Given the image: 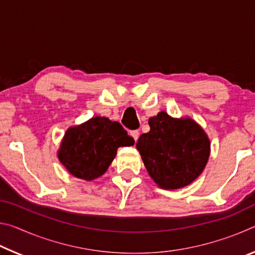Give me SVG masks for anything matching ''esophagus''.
I'll return each instance as SVG.
<instances>
[{"label":"esophagus","mask_w":255,"mask_h":255,"mask_svg":"<svg viewBox=\"0 0 255 255\" xmlns=\"http://www.w3.org/2000/svg\"><path fill=\"white\" fill-rule=\"evenodd\" d=\"M130 136L133 138V139H135V141H137L138 137H139V130H131Z\"/></svg>","instance_id":"34e87169"}]
</instances>
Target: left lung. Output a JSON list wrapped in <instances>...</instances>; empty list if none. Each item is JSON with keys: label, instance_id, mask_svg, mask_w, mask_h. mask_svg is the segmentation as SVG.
Instances as JSON below:
<instances>
[{"label": "left lung", "instance_id": "obj_1", "mask_svg": "<svg viewBox=\"0 0 255 255\" xmlns=\"http://www.w3.org/2000/svg\"><path fill=\"white\" fill-rule=\"evenodd\" d=\"M150 130L136 144L148 174L163 189H180L204 171L210 153L208 137L193 120L159 112L149 119Z\"/></svg>", "mask_w": 255, "mask_h": 255}]
</instances>
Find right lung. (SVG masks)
<instances>
[{
  "instance_id": "right-lung-1",
  "label": "right lung",
  "mask_w": 255,
  "mask_h": 255,
  "mask_svg": "<svg viewBox=\"0 0 255 255\" xmlns=\"http://www.w3.org/2000/svg\"><path fill=\"white\" fill-rule=\"evenodd\" d=\"M133 143L119 123L97 116L68 129L60 144L58 158L71 174L90 181L105 173L118 147Z\"/></svg>"
}]
</instances>
